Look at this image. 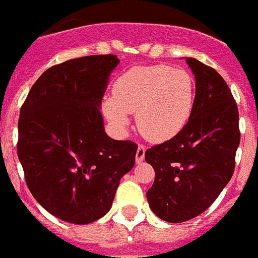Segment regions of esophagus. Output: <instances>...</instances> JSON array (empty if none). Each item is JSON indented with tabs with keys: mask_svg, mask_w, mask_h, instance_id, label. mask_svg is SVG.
Returning a JSON list of instances; mask_svg holds the SVG:
<instances>
[{
	"mask_svg": "<svg viewBox=\"0 0 258 258\" xmlns=\"http://www.w3.org/2000/svg\"><path fill=\"white\" fill-rule=\"evenodd\" d=\"M144 155H146V147H144L143 144H139V146H138V150H136V155H135L136 163L143 162Z\"/></svg>",
	"mask_w": 258,
	"mask_h": 258,
	"instance_id": "obj_1",
	"label": "esophagus"
}]
</instances>
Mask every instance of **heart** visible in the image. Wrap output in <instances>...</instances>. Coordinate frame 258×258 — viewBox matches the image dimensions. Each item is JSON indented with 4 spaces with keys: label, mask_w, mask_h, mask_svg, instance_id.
<instances>
[{
    "label": "heart",
    "mask_w": 258,
    "mask_h": 258,
    "mask_svg": "<svg viewBox=\"0 0 258 258\" xmlns=\"http://www.w3.org/2000/svg\"><path fill=\"white\" fill-rule=\"evenodd\" d=\"M195 81L185 69L165 64L136 66L124 71L112 86L102 111L112 128L125 134L128 112H136L138 128L151 142H165L185 127L194 110Z\"/></svg>",
    "instance_id": "1"
}]
</instances>
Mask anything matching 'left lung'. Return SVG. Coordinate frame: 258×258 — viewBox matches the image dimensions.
Instances as JSON below:
<instances>
[{
	"mask_svg": "<svg viewBox=\"0 0 258 258\" xmlns=\"http://www.w3.org/2000/svg\"><path fill=\"white\" fill-rule=\"evenodd\" d=\"M185 62L196 81L189 120L175 138L146 151L155 169L148 204L168 223L194 219L212 205L233 175L240 144L237 104L227 82L200 60Z\"/></svg>",
	"mask_w": 258,
	"mask_h": 258,
	"instance_id": "left-lung-1",
	"label": "left lung"
}]
</instances>
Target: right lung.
Returning a JSON list of instances; mask_svg holds the SVG:
<instances>
[{"instance_id": "add662e5", "label": "right lung", "mask_w": 258, "mask_h": 258, "mask_svg": "<svg viewBox=\"0 0 258 258\" xmlns=\"http://www.w3.org/2000/svg\"><path fill=\"white\" fill-rule=\"evenodd\" d=\"M116 55H89L47 69L22 104L17 154L31 195L73 224L103 217L138 146L104 133L100 104Z\"/></svg>"}]
</instances>
